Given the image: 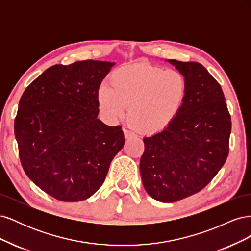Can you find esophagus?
<instances>
[{
    "label": "esophagus",
    "mask_w": 251,
    "mask_h": 251,
    "mask_svg": "<svg viewBox=\"0 0 251 251\" xmlns=\"http://www.w3.org/2000/svg\"><path fill=\"white\" fill-rule=\"evenodd\" d=\"M124 134H125V138L126 139H130V138H132L133 136H134V134L131 131L126 130V128H124Z\"/></svg>",
    "instance_id": "1"
}]
</instances>
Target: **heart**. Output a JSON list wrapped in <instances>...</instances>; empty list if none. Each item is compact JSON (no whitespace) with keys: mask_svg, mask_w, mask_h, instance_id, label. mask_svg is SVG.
I'll return each mask as SVG.
<instances>
[{"mask_svg":"<svg viewBox=\"0 0 251 251\" xmlns=\"http://www.w3.org/2000/svg\"><path fill=\"white\" fill-rule=\"evenodd\" d=\"M110 87L98 91V108L109 119L127 118L136 130L153 134L177 115L186 96V80L176 70L148 64L120 67L110 76Z\"/></svg>","mask_w":251,"mask_h":251,"instance_id":"obj_1","label":"heart"}]
</instances>
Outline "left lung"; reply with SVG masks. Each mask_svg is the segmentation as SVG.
Here are the masks:
<instances>
[{"label": "left lung", "mask_w": 251, "mask_h": 251, "mask_svg": "<svg viewBox=\"0 0 251 251\" xmlns=\"http://www.w3.org/2000/svg\"><path fill=\"white\" fill-rule=\"evenodd\" d=\"M169 63L186 80L183 104L164 130L144 137L140 175L147 193L164 203L200 192L229 151L231 118L219 82L196 62Z\"/></svg>", "instance_id": "1"}]
</instances>
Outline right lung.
Wrapping results in <instances>:
<instances>
[{"instance_id": "obj_1", "label": "right lung", "mask_w": 251, "mask_h": 251, "mask_svg": "<svg viewBox=\"0 0 251 251\" xmlns=\"http://www.w3.org/2000/svg\"><path fill=\"white\" fill-rule=\"evenodd\" d=\"M114 65L92 59L54 65L21 97L14 135L22 166L59 201L77 202L95 194L125 144L120 126L97 118L98 89Z\"/></svg>"}]
</instances>
